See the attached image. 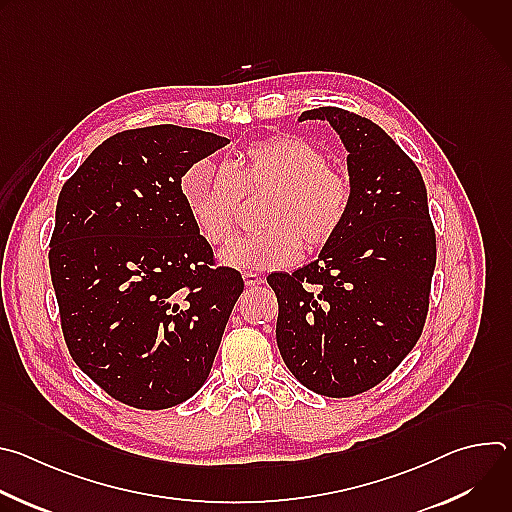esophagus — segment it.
I'll return each mask as SVG.
<instances>
[{"mask_svg": "<svg viewBox=\"0 0 512 512\" xmlns=\"http://www.w3.org/2000/svg\"><path fill=\"white\" fill-rule=\"evenodd\" d=\"M243 281H245L247 287H257V285L263 283V277L257 275V273H253V271H245V273H243Z\"/></svg>", "mask_w": 512, "mask_h": 512, "instance_id": "1", "label": "esophagus"}]
</instances>
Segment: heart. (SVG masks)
<instances>
[{"instance_id":"obj_1","label":"heart","mask_w":512,"mask_h":512,"mask_svg":"<svg viewBox=\"0 0 512 512\" xmlns=\"http://www.w3.org/2000/svg\"><path fill=\"white\" fill-rule=\"evenodd\" d=\"M328 156L298 135H273L249 143L229 166L210 160L190 164L180 192L192 223L210 245L225 243L237 221L241 194L271 190L261 212V227L237 237L221 253L233 269L269 271L296 263L306 247L330 243L350 208V182L328 168Z\"/></svg>"}]
</instances>
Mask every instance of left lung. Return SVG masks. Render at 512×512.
<instances>
[{
    "label": "left lung",
    "mask_w": 512,
    "mask_h": 512,
    "mask_svg": "<svg viewBox=\"0 0 512 512\" xmlns=\"http://www.w3.org/2000/svg\"><path fill=\"white\" fill-rule=\"evenodd\" d=\"M328 121L348 152L350 208L316 261L267 277L285 367L324 397H352L389 377L421 336L435 269V233L417 166L371 119L338 107Z\"/></svg>",
    "instance_id": "8db88e82"
}]
</instances>
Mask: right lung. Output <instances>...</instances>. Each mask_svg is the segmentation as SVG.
<instances>
[{
	"instance_id": "obj_1",
	"label": "right lung",
	"mask_w": 512,
	"mask_h": 512,
	"mask_svg": "<svg viewBox=\"0 0 512 512\" xmlns=\"http://www.w3.org/2000/svg\"><path fill=\"white\" fill-rule=\"evenodd\" d=\"M210 131H121L62 186L50 275L70 356L103 391L168 409L206 381L243 291L212 267L180 192L184 170L227 145Z\"/></svg>"
}]
</instances>
